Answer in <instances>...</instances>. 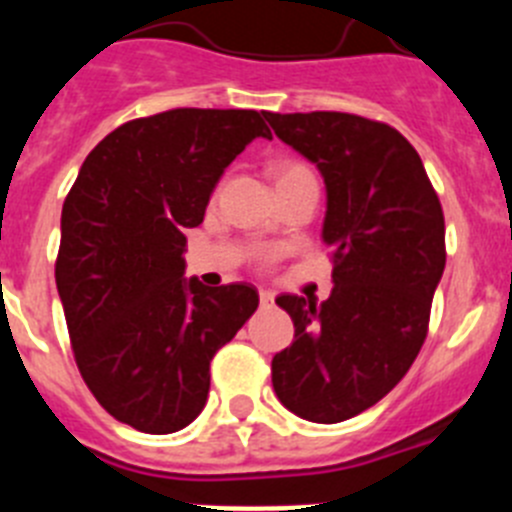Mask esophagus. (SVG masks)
I'll return each mask as SVG.
<instances>
[{"label": "esophagus", "mask_w": 512, "mask_h": 512, "mask_svg": "<svg viewBox=\"0 0 512 512\" xmlns=\"http://www.w3.org/2000/svg\"><path fill=\"white\" fill-rule=\"evenodd\" d=\"M259 302L264 307H271V305H274V295H271L269 289H261V292H259Z\"/></svg>", "instance_id": "34e87169"}]
</instances>
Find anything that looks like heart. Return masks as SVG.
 <instances>
[{
    "instance_id": "heart-1",
    "label": "heart",
    "mask_w": 512,
    "mask_h": 512,
    "mask_svg": "<svg viewBox=\"0 0 512 512\" xmlns=\"http://www.w3.org/2000/svg\"><path fill=\"white\" fill-rule=\"evenodd\" d=\"M274 176H277V184L284 187L289 182H297V179H315V174L310 171V166L300 164V161H284L274 169Z\"/></svg>"
}]
</instances>
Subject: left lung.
I'll use <instances>...</instances> for the list:
<instances>
[{"label": "left lung", "instance_id": "left-lung-1", "mask_svg": "<svg viewBox=\"0 0 512 512\" xmlns=\"http://www.w3.org/2000/svg\"><path fill=\"white\" fill-rule=\"evenodd\" d=\"M318 166L328 192L325 302L282 295L295 341L271 361L287 410L341 423L372 408L413 366L446 266V225L418 151L387 122L348 112H264Z\"/></svg>", "mask_w": 512, "mask_h": 512}]
</instances>
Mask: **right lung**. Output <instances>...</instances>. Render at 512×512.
Returning <instances> with one entry per match:
<instances>
[{"mask_svg":"<svg viewBox=\"0 0 512 512\" xmlns=\"http://www.w3.org/2000/svg\"><path fill=\"white\" fill-rule=\"evenodd\" d=\"M264 112L179 110L112 130L81 164L61 212L56 287L81 377L107 413L174 433L202 413L210 361L259 307L246 282L184 279V230Z\"/></svg>","mask_w":512,"mask_h":512,"instance_id":"1","label":"right lung"}]
</instances>
